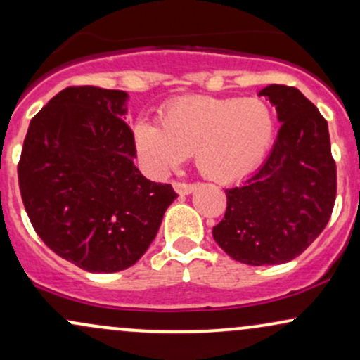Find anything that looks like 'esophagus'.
Returning <instances> with one entry per match:
<instances>
[{
    "mask_svg": "<svg viewBox=\"0 0 360 360\" xmlns=\"http://www.w3.org/2000/svg\"><path fill=\"white\" fill-rule=\"evenodd\" d=\"M172 188H174V191L177 194H189L194 189V184H189V183H179V181H176V183H172Z\"/></svg>",
    "mask_w": 360,
    "mask_h": 360,
    "instance_id": "obj_1",
    "label": "esophagus"
}]
</instances>
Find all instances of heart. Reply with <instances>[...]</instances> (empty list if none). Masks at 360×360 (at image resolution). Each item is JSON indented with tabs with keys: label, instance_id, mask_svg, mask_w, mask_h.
Here are the masks:
<instances>
[{
	"label": "heart",
	"instance_id": "heart-1",
	"mask_svg": "<svg viewBox=\"0 0 360 360\" xmlns=\"http://www.w3.org/2000/svg\"><path fill=\"white\" fill-rule=\"evenodd\" d=\"M274 137V110L258 97H184L161 112L159 127L136 125V144L154 171L174 169L193 154L198 171L221 184L250 174Z\"/></svg>",
	"mask_w": 360,
	"mask_h": 360
}]
</instances>
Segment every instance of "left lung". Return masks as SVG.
Listing matches in <instances>:
<instances>
[{"instance_id": "8db88e82", "label": "left lung", "mask_w": 360, "mask_h": 360, "mask_svg": "<svg viewBox=\"0 0 360 360\" xmlns=\"http://www.w3.org/2000/svg\"><path fill=\"white\" fill-rule=\"evenodd\" d=\"M274 103L281 127L263 166L226 189V213L213 238L236 262L280 265L297 258L330 219L337 169L327 120L295 86L259 90Z\"/></svg>"}]
</instances>
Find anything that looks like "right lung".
Listing matches in <instances>:
<instances>
[{"label":"right lung","mask_w":360,"mask_h":360,"mask_svg":"<svg viewBox=\"0 0 360 360\" xmlns=\"http://www.w3.org/2000/svg\"><path fill=\"white\" fill-rule=\"evenodd\" d=\"M125 101L122 90L67 86L32 119L18 162L37 235L92 274L132 266L177 198L171 184L146 179L134 164Z\"/></svg>","instance_id":"1"}]
</instances>
